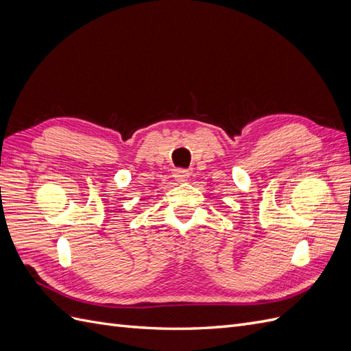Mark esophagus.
<instances>
[{"instance_id": "esophagus-1", "label": "esophagus", "mask_w": 351, "mask_h": 351, "mask_svg": "<svg viewBox=\"0 0 351 351\" xmlns=\"http://www.w3.org/2000/svg\"><path fill=\"white\" fill-rule=\"evenodd\" d=\"M173 177L177 180V182L182 183V182H186V180L190 177V171L184 168H177V169H174Z\"/></svg>"}]
</instances>
